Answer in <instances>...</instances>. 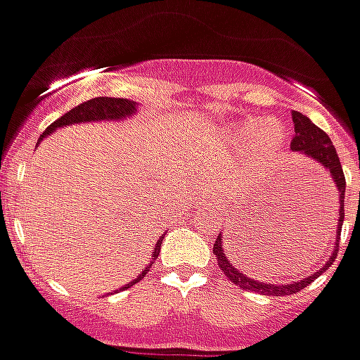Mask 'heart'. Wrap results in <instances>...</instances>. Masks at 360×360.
I'll return each mask as SVG.
<instances>
[{
	"label": "heart",
	"instance_id": "1",
	"mask_svg": "<svg viewBox=\"0 0 360 360\" xmlns=\"http://www.w3.org/2000/svg\"><path fill=\"white\" fill-rule=\"evenodd\" d=\"M285 127L275 119H265L257 122V127H255V132H253V144H255V150H257L259 155H263V158H271V155H275L278 150H281V146L285 142ZM236 138L240 140V142H245L248 140V130L245 128H240V130H236Z\"/></svg>",
	"mask_w": 360,
	"mask_h": 360
}]
</instances>
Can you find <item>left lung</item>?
<instances>
[{
	"mask_svg": "<svg viewBox=\"0 0 360 360\" xmlns=\"http://www.w3.org/2000/svg\"><path fill=\"white\" fill-rule=\"evenodd\" d=\"M292 122H294V138H292V142H290V150L296 152V154L308 155L310 160H314V162H318L320 165H323V167L329 172V175L333 177V183H335V187H338L339 191L338 241H335V245H333L335 250H333V253L329 255L328 263H326L318 273L306 276V278L298 281V283H288V285H267V283H259V281H255V278H250V276L243 275V273H240L238 269L233 267L232 263L228 261V257H226V253H224L222 233H218V236H216L214 248H212V253H214L216 259H218V267L222 269L224 275L228 276L233 285H238L240 288H243V290L267 294V296L296 294L298 290H302V288H306V286L310 285L314 278H318V276H320L321 273L329 267V265H333V261H335V257H338V251H339L341 224H343V218H345V212H343V208H345V175H343V167H341L338 152H335V148H333V144H331V140H329V136L323 132V130H321V128L316 127L308 117H304L302 112H296V110H294Z\"/></svg>",
	"mask_w": 360,
	"mask_h": 360,
	"instance_id": "obj_1",
	"label": "left lung"
}]
</instances>
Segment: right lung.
Listing matches in <instances>:
<instances>
[{
  "label": "right lung",
  "mask_w": 360,
  "mask_h": 360,
  "mask_svg": "<svg viewBox=\"0 0 360 360\" xmlns=\"http://www.w3.org/2000/svg\"><path fill=\"white\" fill-rule=\"evenodd\" d=\"M136 112V103L134 101H128V99H117V97H95V99H89V101L82 103V105H77L74 109L66 112L64 117H60L56 122H52L44 132H42V136H49L50 132H54L56 128L60 127H68V124H77V122H93V120H120V119H127V117H132ZM162 238L155 241V248L152 251V261L142 269V273L132 281V283H128L122 288H130L132 285H136L140 283L142 278L146 276V273L150 271V267L154 265V261L160 255V250H162Z\"/></svg>",
  "instance_id": "right-lung-1"
}]
</instances>
